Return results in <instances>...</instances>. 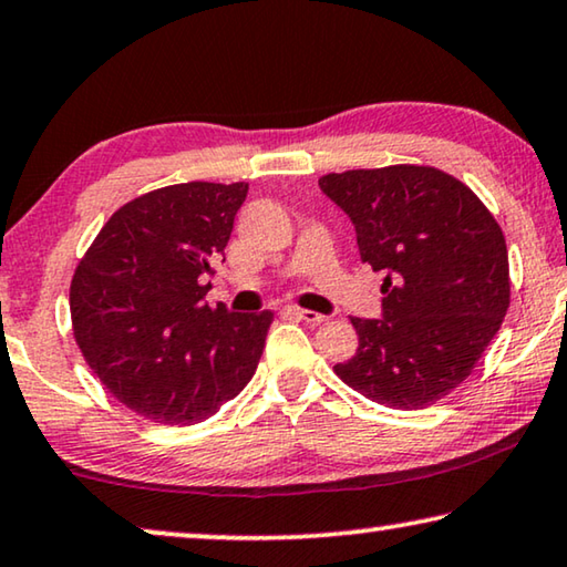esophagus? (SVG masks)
Segmentation results:
<instances>
[{"label":"esophagus","instance_id":"esophagus-1","mask_svg":"<svg viewBox=\"0 0 567 567\" xmlns=\"http://www.w3.org/2000/svg\"><path fill=\"white\" fill-rule=\"evenodd\" d=\"M287 312H290V316H295V318H298V320L310 322V326H320V322H326V320H328L326 316H320V312L302 310V308H287Z\"/></svg>","mask_w":567,"mask_h":567}]
</instances>
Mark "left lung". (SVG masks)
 <instances>
[{"instance_id": "obj_1", "label": "left lung", "mask_w": 567, "mask_h": 567, "mask_svg": "<svg viewBox=\"0 0 567 567\" xmlns=\"http://www.w3.org/2000/svg\"><path fill=\"white\" fill-rule=\"evenodd\" d=\"M320 188L355 227L381 285L383 318H353L358 350L336 373L391 409L449 396L497 336L509 308L507 245L497 219L460 178L434 166L326 174Z\"/></svg>"}]
</instances>
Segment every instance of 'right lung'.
<instances>
[{
  "label": "right lung",
  "instance_id": "add662e5",
  "mask_svg": "<svg viewBox=\"0 0 567 567\" xmlns=\"http://www.w3.org/2000/svg\"><path fill=\"white\" fill-rule=\"evenodd\" d=\"M249 184L188 182L123 204L70 285L73 336L107 393L154 424H199L245 389L272 312L209 308Z\"/></svg>",
  "mask_w": 567,
  "mask_h": 567
}]
</instances>
